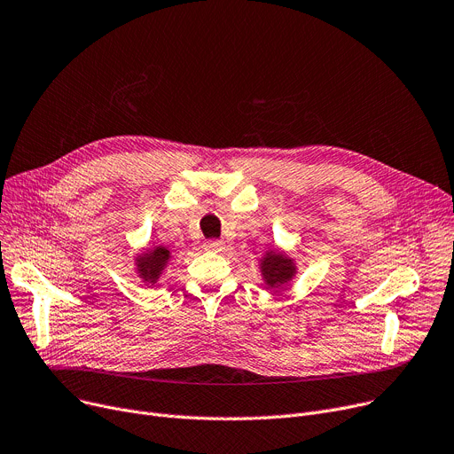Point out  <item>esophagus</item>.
Returning <instances> with one entry per match:
<instances>
[{
    "label": "esophagus",
    "mask_w": 454,
    "mask_h": 454,
    "mask_svg": "<svg viewBox=\"0 0 454 454\" xmlns=\"http://www.w3.org/2000/svg\"><path fill=\"white\" fill-rule=\"evenodd\" d=\"M204 248L209 252H221L223 250V241L219 239H209L204 243Z\"/></svg>",
    "instance_id": "obj_1"
}]
</instances>
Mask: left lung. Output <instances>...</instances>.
Returning a JSON list of instances; mask_svg holds the SVG:
<instances>
[{"instance_id":"8db88e82","label":"left lung","mask_w":454,"mask_h":454,"mask_svg":"<svg viewBox=\"0 0 454 454\" xmlns=\"http://www.w3.org/2000/svg\"><path fill=\"white\" fill-rule=\"evenodd\" d=\"M261 274H263L269 287H281L283 283L293 279L296 274L293 259L276 252H269L261 261Z\"/></svg>"}]
</instances>
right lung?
Wrapping results in <instances>:
<instances>
[{
	"mask_svg": "<svg viewBox=\"0 0 454 454\" xmlns=\"http://www.w3.org/2000/svg\"><path fill=\"white\" fill-rule=\"evenodd\" d=\"M171 259V252L167 250L165 247H156L145 254H141L136 257V267L139 276L143 278V281L149 283H156L158 278L161 276L163 269L167 267Z\"/></svg>",
	"mask_w": 454,
	"mask_h": 454,
	"instance_id": "add662e5",
	"label": "right lung"
}]
</instances>
